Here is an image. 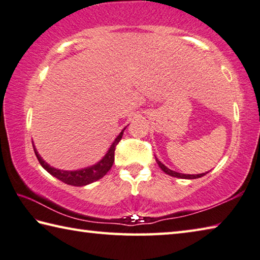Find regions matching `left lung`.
I'll list each match as a JSON object with an SVG mask.
<instances>
[{
    "label": "left lung",
    "mask_w": 260,
    "mask_h": 260,
    "mask_svg": "<svg viewBox=\"0 0 260 260\" xmlns=\"http://www.w3.org/2000/svg\"><path fill=\"white\" fill-rule=\"evenodd\" d=\"M155 160H156V163L158 165V167L161 168V169L163 170V172H166L167 175H169L171 177H177V178H181V179H197V178H200V177H202L207 174H199V175H185V174H180V172H176L174 170L169 169V168L166 167L163 163H161V161L157 160V157L155 156Z\"/></svg>",
    "instance_id": "8db88e82"
}]
</instances>
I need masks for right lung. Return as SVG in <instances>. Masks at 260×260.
<instances>
[{"instance_id":"obj_1","label":"right lung","mask_w":260,"mask_h":260,"mask_svg":"<svg viewBox=\"0 0 260 260\" xmlns=\"http://www.w3.org/2000/svg\"><path fill=\"white\" fill-rule=\"evenodd\" d=\"M125 127L121 131L120 135H118L115 138V140L112 143L111 147L108 148L107 153L105 154L102 160L95 163V165H93V166L82 168V169H79V170L56 169V168H53L50 165H48V163L45 162L42 157H41L39 152L36 151V148L33 145L35 155H36V157H38L40 165L43 167V169L47 170L50 175L56 177L57 179L61 180L62 183H65L67 185H72V186L89 185L91 183H93V181H97L100 178H103V177L106 175L109 171V169L112 168L113 163H114V153H115L116 145L120 143V140L122 139L123 131L125 130Z\"/></svg>"}]
</instances>
